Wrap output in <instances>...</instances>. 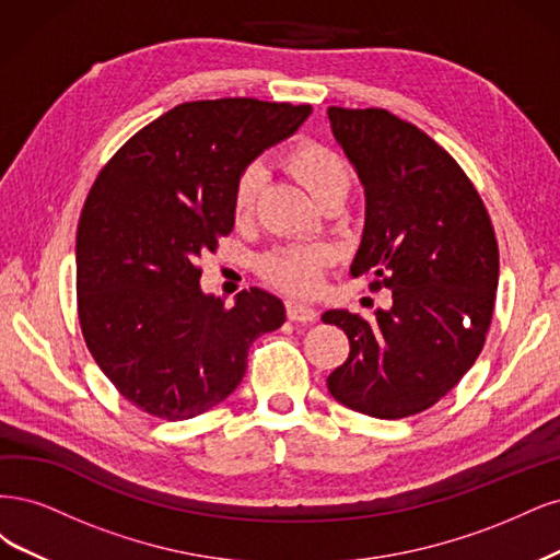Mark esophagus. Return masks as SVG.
<instances>
[{
    "instance_id": "esophagus-1",
    "label": "esophagus",
    "mask_w": 560,
    "mask_h": 560,
    "mask_svg": "<svg viewBox=\"0 0 560 560\" xmlns=\"http://www.w3.org/2000/svg\"><path fill=\"white\" fill-rule=\"evenodd\" d=\"M285 314L295 323H314L318 318L316 310H312V306H306V304H300V302H288Z\"/></svg>"
}]
</instances>
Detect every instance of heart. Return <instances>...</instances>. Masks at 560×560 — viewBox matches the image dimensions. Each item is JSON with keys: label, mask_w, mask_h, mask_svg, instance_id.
Segmentation results:
<instances>
[{"label": "heart", "mask_w": 560, "mask_h": 560, "mask_svg": "<svg viewBox=\"0 0 560 560\" xmlns=\"http://www.w3.org/2000/svg\"><path fill=\"white\" fill-rule=\"evenodd\" d=\"M285 167L298 182L310 190V195L318 205L335 195H347L349 190V172L341 158L330 151L328 147L316 141H300L285 153ZM265 182V170L254 162L246 165L234 184L232 192V209L237 213V219H246V215L256 209L258 195ZM330 254L326 248H304V246H288L279 248L275 254L262 258L260 267L262 275L285 288L291 293H312L320 283L323 267L328 265Z\"/></svg>", "instance_id": "heart-1"}]
</instances>
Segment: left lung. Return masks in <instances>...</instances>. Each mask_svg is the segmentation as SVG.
I'll return each mask as SVG.
<instances>
[{
    "mask_svg": "<svg viewBox=\"0 0 560 560\" xmlns=\"http://www.w3.org/2000/svg\"><path fill=\"white\" fill-rule=\"evenodd\" d=\"M335 141L365 190L351 277L393 304L372 318L328 310L349 358L328 376L337 402L374 419L435 405L475 365L491 326L498 242L470 178L425 132L386 109H328Z\"/></svg>",
    "mask_w": 560,
    "mask_h": 560,
    "instance_id": "obj_1",
    "label": "left lung"
}]
</instances>
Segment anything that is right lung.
<instances>
[{
	"instance_id": "1",
	"label": "right lung",
	"mask_w": 560,
	"mask_h": 560,
	"mask_svg": "<svg viewBox=\"0 0 560 560\" xmlns=\"http://www.w3.org/2000/svg\"><path fill=\"white\" fill-rule=\"evenodd\" d=\"M310 104L186 102L106 162L77 232L85 345L125 400L167 421L209 411L242 384L254 341L283 326V302L250 288L223 300L200 258L232 232L234 184L298 132Z\"/></svg>"
}]
</instances>
